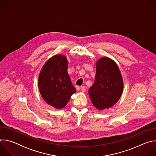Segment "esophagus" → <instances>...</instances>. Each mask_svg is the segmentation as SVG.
I'll list each match as a JSON object with an SVG mask.
<instances>
[{
	"instance_id": "obj_1",
	"label": "esophagus",
	"mask_w": 156,
	"mask_h": 156,
	"mask_svg": "<svg viewBox=\"0 0 156 156\" xmlns=\"http://www.w3.org/2000/svg\"><path fill=\"white\" fill-rule=\"evenodd\" d=\"M80 90L82 91V92H85L86 91V87L85 86H81L80 87Z\"/></svg>"
}]
</instances>
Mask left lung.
Instances as JSON below:
<instances>
[{
	"label": "left lung",
	"mask_w": 156,
	"mask_h": 156,
	"mask_svg": "<svg viewBox=\"0 0 156 156\" xmlns=\"http://www.w3.org/2000/svg\"><path fill=\"white\" fill-rule=\"evenodd\" d=\"M123 82L116 63L108 57H102L96 62V73L89 95L93 105L102 110L112 107L120 98Z\"/></svg>",
	"instance_id": "left-lung-1"
}]
</instances>
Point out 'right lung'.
<instances>
[{
    "label": "right lung",
    "instance_id": "obj_1",
    "mask_svg": "<svg viewBox=\"0 0 156 156\" xmlns=\"http://www.w3.org/2000/svg\"><path fill=\"white\" fill-rule=\"evenodd\" d=\"M68 60L63 55L50 58L42 66L38 78L40 94L48 104L59 109L70 101L76 89L68 72Z\"/></svg>",
    "mask_w": 156,
    "mask_h": 156
}]
</instances>
